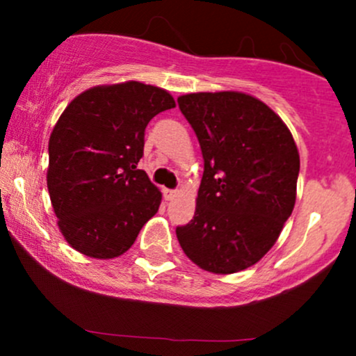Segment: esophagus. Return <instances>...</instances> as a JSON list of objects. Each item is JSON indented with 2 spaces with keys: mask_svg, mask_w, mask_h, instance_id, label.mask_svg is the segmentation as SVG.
I'll use <instances>...</instances> for the list:
<instances>
[{
  "mask_svg": "<svg viewBox=\"0 0 356 356\" xmlns=\"http://www.w3.org/2000/svg\"><path fill=\"white\" fill-rule=\"evenodd\" d=\"M175 195H177V191H174V189H163L165 200H172Z\"/></svg>",
  "mask_w": 356,
  "mask_h": 356,
  "instance_id": "34e87169",
  "label": "esophagus"
}]
</instances>
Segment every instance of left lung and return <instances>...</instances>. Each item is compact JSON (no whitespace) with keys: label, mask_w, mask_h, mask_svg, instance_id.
I'll list each match as a JSON object with an SVG mask.
<instances>
[{"label":"left lung","mask_w":356,"mask_h":356,"mask_svg":"<svg viewBox=\"0 0 356 356\" xmlns=\"http://www.w3.org/2000/svg\"><path fill=\"white\" fill-rule=\"evenodd\" d=\"M204 170L195 217L175 229L186 257L211 274L251 267L275 245L296 201L300 153L288 125L239 91L177 98Z\"/></svg>","instance_id":"obj_1"}]
</instances>
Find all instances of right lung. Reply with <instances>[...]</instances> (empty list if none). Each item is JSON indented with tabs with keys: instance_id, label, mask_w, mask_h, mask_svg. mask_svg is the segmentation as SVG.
Returning a JSON list of instances; mask_svg holds the SVG:
<instances>
[{
	"instance_id": "obj_1",
	"label": "right lung",
	"mask_w": 356,
	"mask_h": 356,
	"mask_svg": "<svg viewBox=\"0 0 356 356\" xmlns=\"http://www.w3.org/2000/svg\"><path fill=\"white\" fill-rule=\"evenodd\" d=\"M174 106L165 89L127 81L86 89L60 115L46 182L60 232L75 251L120 257L156 213L161 193L138 161L148 122Z\"/></svg>"
}]
</instances>
